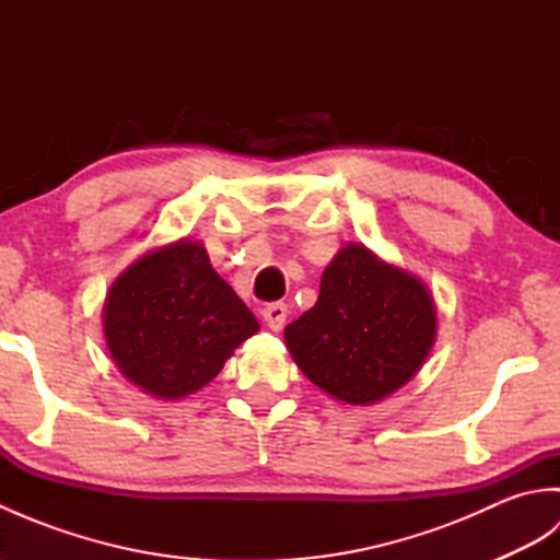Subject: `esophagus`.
Here are the masks:
<instances>
[{
    "instance_id": "esophagus-1",
    "label": "esophagus",
    "mask_w": 560,
    "mask_h": 560,
    "mask_svg": "<svg viewBox=\"0 0 560 560\" xmlns=\"http://www.w3.org/2000/svg\"><path fill=\"white\" fill-rule=\"evenodd\" d=\"M287 317H289V307L283 303H269L267 307H261V319H265L271 331H279L283 325H287Z\"/></svg>"
}]
</instances>
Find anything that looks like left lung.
I'll return each mask as SVG.
<instances>
[{"label": "left lung", "mask_w": 560, "mask_h": 560, "mask_svg": "<svg viewBox=\"0 0 560 560\" xmlns=\"http://www.w3.org/2000/svg\"><path fill=\"white\" fill-rule=\"evenodd\" d=\"M435 327L421 279L349 243L327 265L317 303L283 329V339L311 383L365 407L419 373Z\"/></svg>", "instance_id": "obj_1"}]
</instances>
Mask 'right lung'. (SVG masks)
I'll list each match as a JSON object with an SVG mask.
<instances>
[{
	"mask_svg": "<svg viewBox=\"0 0 560 560\" xmlns=\"http://www.w3.org/2000/svg\"><path fill=\"white\" fill-rule=\"evenodd\" d=\"M257 329L205 245L189 237L141 255L115 279L103 307L115 365L159 399L195 395Z\"/></svg>",
	"mask_w": 560,
	"mask_h": 560,
	"instance_id": "right-lung-1",
	"label": "right lung"
}]
</instances>
